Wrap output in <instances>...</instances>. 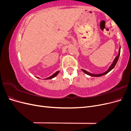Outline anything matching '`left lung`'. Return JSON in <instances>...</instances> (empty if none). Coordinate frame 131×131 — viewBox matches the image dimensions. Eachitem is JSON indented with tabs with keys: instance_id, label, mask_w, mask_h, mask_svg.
<instances>
[{
	"instance_id": "8db88e82",
	"label": "left lung",
	"mask_w": 131,
	"mask_h": 131,
	"mask_svg": "<svg viewBox=\"0 0 131 131\" xmlns=\"http://www.w3.org/2000/svg\"><path fill=\"white\" fill-rule=\"evenodd\" d=\"M120 50H121V47H120L119 50H118V55L116 57V58H115L114 61V62H113V64H112V65H111V66L109 67V68L108 70H107L105 72H104V73H102V74H92V73H89V72H87L86 70H84V69H82V70L83 72H84L85 73H86V74H88V75H90V76H91V77H101V76H103V75L106 74L107 73H108L110 72V71L112 70L114 68L115 66V65H116V63H117V61H118V58H119V56H120Z\"/></svg>"
}]
</instances>
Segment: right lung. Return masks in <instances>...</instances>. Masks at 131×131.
Here are the masks:
<instances>
[{
  "mask_svg": "<svg viewBox=\"0 0 131 131\" xmlns=\"http://www.w3.org/2000/svg\"><path fill=\"white\" fill-rule=\"evenodd\" d=\"M59 72V71H57V72H56V73H55L54 74H53L52 75H51V77H49V78H46V79H52V78H53L55 77H56V76H57V75L58 74Z\"/></svg>",
  "mask_w": 131,
  "mask_h": 131,
  "instance_id": "add662e5",
  "label": "right lung"
}]
</instances>
